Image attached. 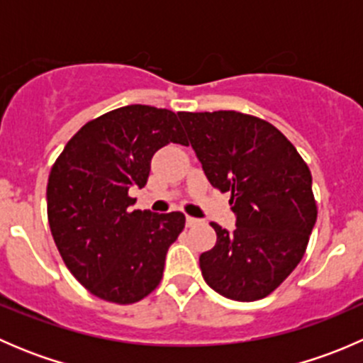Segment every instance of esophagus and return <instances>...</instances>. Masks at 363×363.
Segmentation results:
<instances>
[{
	"label": "esophagus",
	"mask_w": 363,
	"mask_h": 363,
	"mask_svg": "<svg viewBox=\"0 0 363 363\" xmlns=\"http://www.w3.org/2000/svg\"><path fill=\"white\" fill-rule=\"evenodd\" d=\"M199 219L196 218H191V216H186V226H189V228H191V226H196L199 225Z\"/></svg>",
	"instance_id": "34e87169"
}]
</instances>
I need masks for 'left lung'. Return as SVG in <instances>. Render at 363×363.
Masks as SVG:
<instances>
[{
  "instance_id": "left-lung-1",
  "label": "left lung",
  "mask_w": 363,
  "mask_h": 363,
  "mask_svg": "<svg viewBox=\"0 0 363 363\" xmlns=\"http://www.w3.org/2000/svg\"><path fill=\"white\" fill-rule=\"evenodd\" d=\"M208 182L230 191L237 228L216 223L200 255L205 283L226 298L270 295L298 265L318 218L313 177L295 145L267 121L235 111L177 112Z\"/></svg>"
}]
</instances>
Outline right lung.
I'll list each match as a JSON object with an SVG mask.
<instances>
[{"instance_id": "right-lung-1", "label": "right lung", "mask_w": 363, "mask_h": 363, "mask_svg": "<svg viewBox=\"0 0 363 363\" xmlns=\"http://www.w3.org/2000/svg\"><path fill=\"white\" fill-rule=\"evenodd\" d=\"M182 144L177 113L128 105L84 124L65 145L47 182V218L65 265L86 290L135 303L156 290L164 258L184 230L182 212L130 211L151 160Z\"/></svg>"}]
</instances>
